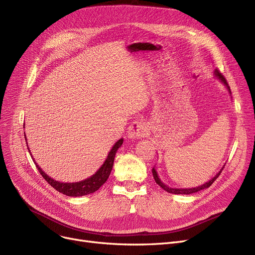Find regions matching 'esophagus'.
Listing matches in <instances>:
<instances>
[{
    "label": "esophagus",
    "instance_id": "obj_1",
    "mask_svg": "<svg viewBox=\"0 0 255 255\" xmlns=\"http://www.w3.org/2000/svg\"><path fill=\"white\" fill-rule=\"evenodd\" d=\"M148 130H149L148 127L145 126L143 122L135 121V122H133L128 128V136L129 138H132V139L144 137L146 134H148Z\"/></svg>",
    "mask_w": 255,
    "mask_h": 255
}]
</instances>
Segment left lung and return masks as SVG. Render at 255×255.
<instances>
[{"label": "left lung", "mask_w": 255, "mask_h": 255, "mask_svg": "<svg viewBox=\"0 0 255 255\" xmlns=\"http://www.w3.org/2000/svg\"><path fill=\"white\" fill-rule=\"evenodd\" d=\"M214 73H215V76L217 77V78H219L221 82L226 86V88L229 89V91H230V93H231V89H230V87H229V84H227V82H226V79H225V77L221 74V72L218 70V69H215V71H214ZM224 167V166H223ZM223 167L220 169V171L217 173V175L214 177L212 180H210L209 182H207V183H205L204 185H202V186H198V187H194V188H184V189H182V188H170V187H168V186H166L164 183H162L161 182V180L159 179V177H158V175H157V171H156V169L153 167V169H152V172H153V177H154V179H155V182L161 187V188L163 189V190H165L166 192H168V193H173V194H191V193H195V192H198V191H200V190H204V189H206V188H209V187L215 182V180L220 176V173H221V171L223 170Z\"/></svg>", "instance_id": "8db88e82"}]
</instances>
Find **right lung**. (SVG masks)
I'll use <instances>...</instances> for the list:
<instances>
[{
    "label": "right lung",
    "mask_w": 255,
    "mask_h": 255,
    "mask_svg": "<svg viewBox=\"0 0 255 255\" xmlns=\"http://www.w3.org/2000/svg\"><path fill=\"white\" fill-rule=\"evenodd\" d=\"M123 140H124L123 138H121L114 144L113 149L111 150L109 155H107V158L104 161V163L96 171V173H94V175L91 178H88L84 181L76 182V183H62V182L53 180L49 176H47L46 173L39 167V165H37V163H36L34 159H33V161H34L37 169L39 170V172L41 173V176L43 177V179H45V181L52 187V188H55L57 191L65 194L67 196H75V197L76 196H83V195L91 194L93 192L97 191L100 188V187L106 182V180L109 179V177L111 175V171L113 169L116 153H117V151H118L120 146L122 145ZM26 146H28V145H26ZM29 152H30V149H29ZM30 155L32 156L31 152H30Z\"/></svg>",
    "instance_id": "obj_1"
}]
</instances>
